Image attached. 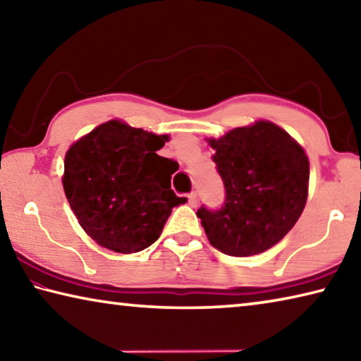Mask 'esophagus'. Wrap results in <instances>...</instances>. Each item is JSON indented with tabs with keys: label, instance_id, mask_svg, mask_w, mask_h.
I'll return each instance as SVG.
<instances>
[{
	"label": "esophagus",
	"instance_id": "esophagus-1",
	"mask_svg": "<svg viewBox=\"0 0 361 361\" xmlns=\"http://www.w3.org/2000/svg\"><path fill=\"white\" fill-rule=\"evenodd\" d=\"M188 200H189V204H191L192 207H194V205H197V194H195V192H191V194L188 195Z\"/></svg>",
	"mask_w": 361,
	"mask_h": 361
}]
</instances>
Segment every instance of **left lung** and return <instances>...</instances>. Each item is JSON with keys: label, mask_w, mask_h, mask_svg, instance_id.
<instances>
[{"label": "left lung", "mask_w": 361, "mask_h": 361, "mask_svg": "<svg viewBox=\"0 0 361 361\" xmlns=\"http://www.w3.org/2000/svg\"><path fill=\"white\" fill-rule=\"evenodd\" d=\"M212 156L224 185V202L197 216L219 252L252 256L276 245L304 210L309 159L288 133L272 122L239 127L210 140Z\"/></svg>", "instance_id": "obj_1"}]
</instances>
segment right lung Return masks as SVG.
<instances>
[{"mask_svg":"<svg viewBox=\"0 0 361 361\" xmlns=\"http://www.w3.org/2000/svg\"><path fill=\"white\" fill-rule=\"evenodd\" d=\"M166 142V135L109 121L66 152V199L99 245L142 252L159 239L173 207L188 200L170 186L178 162L156 152Z\"/></svg>","mask_w":361,"mask_h":361,"instance_id":"1","label":"right lung"}]
</instances>
